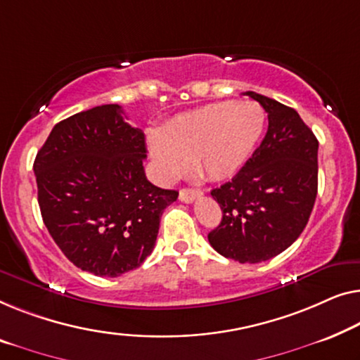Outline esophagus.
I'll return each instance as SVG.
<instances>
[{
    "label": "esophagus",
    "mask_w": 360,
    "mask_h": 360,
    "mask_svg": "<svg viewBox=\"0 0 360 360\" xmlns=\"http://www.w3.org/2000/svg\"><path fill=\"white\" fill-rule=\"evenodd\" d=\"M179 196H180V201L191 202V201H195L196 198H201L202 193H201V190H196V188H184V190H180Z\"/></svg>",
    "instance_id": "34e87169"
}]
</instances>
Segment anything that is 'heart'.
I'll use <instances>...</instances> for the list:
<instances>
[{"instance_id": "heart-1", "label": "heart", "mask_w": 360, "mask_h": 360, "mask_svg": "<svg viewBox=\"0 0 360 360\" xmlns=\"http://www.w3.org/2000/svg\"><path fill=\"white\" fill-rule=\"evenodd\" d=\"M264 124L257 102L210 103L172 118L164 131H149L150 158L164 180L185 174L190 160L206 179H232L252 159Z\"/></svg>"}]
</instances>
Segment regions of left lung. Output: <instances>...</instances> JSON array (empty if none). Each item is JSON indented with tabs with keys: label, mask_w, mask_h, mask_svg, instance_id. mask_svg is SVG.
<instances>
[{
	"label": "left lung",
	"mask_w": 360,
	"mask_h": 360,
	"mask_svg": "<svg viewBox=\"0 0 360 360\" xmlns=\"http://www.w3.org/2000/svg\"><path fill=\"white\" fill-rule=\"evenodd\" d=\"M268 131L231 181L211 191L222 221L207 240L222 257L259 263L289 248L304 231L319 190V141L294 108L257 92Z\"/></svg>",
	"instance_id": "left-lung-1"
}]
</instances>
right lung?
I'll use <instances>...</instances> for the list:
<instances>
[{
  "label": "right lung",
  "instance_id": "1",
  "mask_svg": "<svg viewBox=\"0 0 360 360\" xmlns=\"http://www.w3.org/2000/svg\"><path fill=\"white\" fill-rule=\"evenodd\" d=\"M123 113L108 103L56 123L34 162L55 243L77 268L108 278L141 266L160 216L179 198L146 179L144 134Z\"/></svg>",
  "mask_w": 360,
  "mask_h": 360
}]
</instances>
